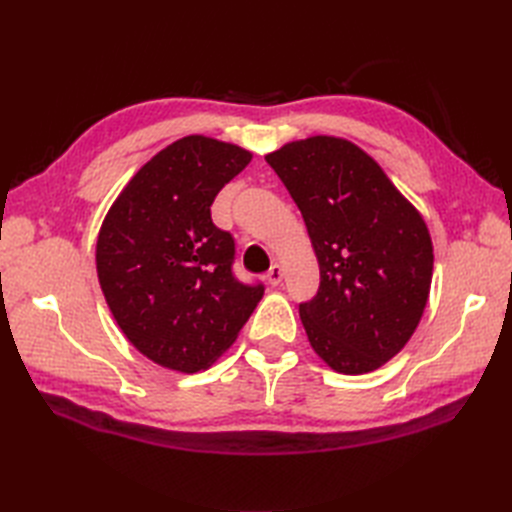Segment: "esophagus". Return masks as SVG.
Masks as SVG:
<instances>
[{
	"label": "esophagus",
	"mask_w": 512,
	"mask_h": 512,
	"mask_svg": "<svg viewBox=\"0 0 512 512\" xmlns=\"http://www.w3.org/2000/svg\"><path fill=\"white\" fill-rule=\"evenodd\" d=\"M282 277H284L282 267H280V265H271V269H269L267 275H265V280H267L271 286H277V284L282 282Z\"/></svg>",
	"instance_id": "34e87169"
}]
</instances>
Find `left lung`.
<instances>
[{
	"label": "left lung",
	"instance_id": "8db88e82",
	"mask_svg": "<svg viewBox=\"0 0 512 512\" xmlns=\"http://www.w3.org/2000/svg\"><path fill=\"white\" fill-rule=\"evenodd\" d=\"M297 203L320 286L299 305L309 344L339 374H367L408 344L427 305L429 230L363 149L335 136L265 158Z\"/></svg>",
	"mask_w": 512,
	"mask_h": 512
}]
</instances>
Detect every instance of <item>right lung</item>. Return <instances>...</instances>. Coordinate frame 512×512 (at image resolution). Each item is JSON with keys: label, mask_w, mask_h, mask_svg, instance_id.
<instances>
[{"label": "right lung", "mask_w": 512, "mask_h": 512, "mask_svg": "<svg viewBox=\"0 0 512 512\" xmlns=\"http://www.w3.org/2000/svg\"><path fill=\"white\" fill-rule=\"evenodd\" d=\"M252 153L185 136L153 156L119 194L100 228L98 280L132 346L194 374L237 339L265 286L235 277V239L211 220L224 185Z\"/></svg>", "instance_id": "right-lung-1"}]
</instances>
